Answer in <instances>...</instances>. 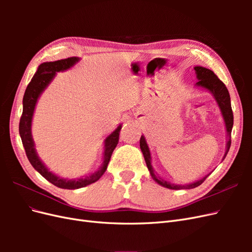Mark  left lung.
Returning a JSON list of instances; mask_svg holds the SVG:
<instances>
[{
    "label": "left lung",
    "instance_id": "8db88e82",
    "mask_svg": "<svg viewBox=\"0 0 252 252\" xmlns=\"http://www.w3.org/2000/svg\"><path fill=\"white\" fill-rule=\"evenodd\" d=\"M194 70L196 73V78L199 79L197 81L196 85H199L201 87H204L206 89H208L210 93L215 95L216 100L220 106V110H222V114L224 117L225 120V124H226V128H227V132L228 135H229V140L227 142V150H226V154L224 156H227L228 151H229L230 148V145H231V130H232V126H233V113H232V108H231V102H230V95L229 93H228V89L226 87L225 84L220 81L218 77L217 74H215L212 70L207 69V68L205 67H201V66H196L194 67ZM140 147L141 150L144 155V158H145V162H146V165L148 167V169L150 171V174L152 175V178L156 180V182L158 184L162 185L166 188H169V189H191V188H195L197 186H200L202 183L206 180V178L208 177V175H206L205 178H203L202 180L197 181L192 183V184H188V185H174L171 184L169 182H166L164 180H162L161 178L157 177L154 172V169H152L151 167V158H150V151L149 148L146 144V141H145V138L142 135L141 139H140Z\"/></svg>",
    "mask_w": 252,
    "mask_h": 252
}]
</instances>
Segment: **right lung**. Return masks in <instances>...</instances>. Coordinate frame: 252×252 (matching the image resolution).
I'll return each mask as SVG.
<instances>
[{"mask_svg":"<svg viewBox=\"0 0 252 252\" xmlns=\"http://www.w3.org/2000/svg\"><path fill=\"white\" fill-rule=\"evenodd\" d=\"M79 61L78 58L72 57L64 60L55 61V62H46L43 63L37 68L33 78L28 84V86L25 90L24 97H23V112L20 119V125H19V131L22 139L23 146H24L26 156L29 159L30 164L33 166V168L39 172L41 175L49 181L51 184L57 187L63 188V189H78L85 187L87 185L93 184V183L100 180V178L104 174V172L107 169L108 163L110 161V158L114 148L117 147L119 142V136L121 131V125L114 130L109 136H107L105 140V151H104V162L100 169L93 173L88 177L84 179H79L78 181H68L61 179L57 175L51 173L44 164L41 162L39 157L36 156V152L34 149V144L32 136V121L33 111L37 98L40 94L43 93V90L48 86V84L51 80L55 78L56 72L63 71L73 66Z\"/></svg>","mask_w":252,"mask_h":252,"instance_id":"obj_1","label":"right lung"}]
</instances>
